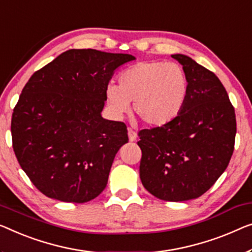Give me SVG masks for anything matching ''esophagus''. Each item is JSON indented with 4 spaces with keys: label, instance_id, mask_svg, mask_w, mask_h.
Masks as SVG:
<instances>
[{
    "label": "esophagus",
    "instance_id": "obj_1",
    "mask_svg": "<svg viewBox=\"0 0 252 252\" xmlns=\"http://www.w3.org/2000/svg\"><path fill=\"white\" fill-rule=\"evenodd\" d=\"M127 136H129V140L130 141H136L138 134L134 130L132 129H127Z\"/></svg>",
    "mask_w": 252,
    "mask_h": 252
}]
</instances>
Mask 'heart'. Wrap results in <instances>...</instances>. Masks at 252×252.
I'll return each instance as SVG.
<instances>
[{
	"mask_svg": "<svg viewBox=\"0 0 252 252\" xmlns=\"http://www.w3.org/2000/svg\"><path fill=\"white\" fill-rule=\"evenodd\" d=\"M189 82L181 65L174 62L147 61L127 67L119 76V86L105 90L108 110L122 118L133 102V111L146 125L162 126L181 113Z\"/></svg>",
	"mask_w": 252,
	"mask_h": 252,
	"instance_id": "obj_1",
	"label": "heart"
}]
</instances>
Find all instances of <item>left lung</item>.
Returning <instances> with one entry per match:
<instances>
[{
  "label": "left lung",
  "instance_id": "obj_1",
  "mask_svg": "<svg viewBox=\"0 0 252 252\" xmlns=\"http://www.w3.org/2000/svg\"><path fill=\"white\" fill-rule=\"evenodd\" d=\"M187 74L189 93L170 123L139 131L140 179L165 201L204 194L226 170L234 150V107L220 79L189 56L173 54Z\"/></svg>",
  "mask_w": 252,
  "mask_h": 252
}]
</instances>
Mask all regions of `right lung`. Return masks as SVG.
<instances>
[{
  "instance_id": "1",
  "label": "right lung",
  "mask_w": 252,
  "mask_h": 252,
  "mask_svg": "<svg viewBox=\"0 0 252 252\" xmlns=\"http://www.w3.org/2000/svg\"><path fill=\"white\" fill-rule=\"evenodd\" d=\"M136 58L69 50L36 71L11 121L13 150L32 185L48 198L82 204L107 185L119 149L129 141L123 122L103 119L114 71Z\"/></svg>"
}]
</instances>
